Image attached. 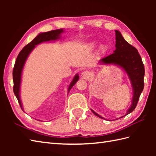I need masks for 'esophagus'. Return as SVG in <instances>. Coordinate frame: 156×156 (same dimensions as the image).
<instances>
[{
  "mask_svg": "<svg viewBox=\"0 0 156 156\" xmlns=\"http://www.w3.org/2000/svg\"><path fill=\"white\" fill-rule=\"evenodd\" d=\"M80 76H81L82 78L87 79L88 78H89V76H90V74H89V72L87 71H84L81 73Z\"/></svg>",
  "mask_w": 156,
  "mask_h": 156,
  "instance_id": "obj_1",
  "label": "esophagus"
}]
</instances>
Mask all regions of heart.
Returning a JSON list of instances; mask_svg holds the SVG:
<instances>
[{
    "label": "heart",
    "instance_id": "heart-1",
    "mask_svg": "<svg viewBox=\"0 0 156 156\" xmlns=\"http://www.w3.org/2000/svg\"><path fill=\"white\" fill-rule=\"evenodd\" d=\"M97 43L96 41L91 43L90 45H89V49H93L96 47V45H97ZM107 45H102L101 47V50L102 52H105L106 51H107Z\"/></svg>",
    "mask_w": 156,
    "mask_h": 156
}]
</instances>
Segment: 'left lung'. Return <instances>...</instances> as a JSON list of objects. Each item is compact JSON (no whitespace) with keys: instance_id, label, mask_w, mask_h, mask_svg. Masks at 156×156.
Listing matches in <instances>:
<instances>
[{"instance_id":"8db88e82","label":"left lung","mask_w":156,"mask_h":156,"mask_svg":"<svg viewBox=\"0 0 156 156\" xmlns=\"http://www.w3.org/2000/svg\"><path fill=\"white\" fill-rule=\"evenodd\" d=\"M115 36L116 49L113 51L114 53L102 58L99 62L105 65L114 64L119 66L127 73L131 81L133 90L131 105L126 114L120 117L122 118L131 113L136 107L144 87L145 68L141 56L137 49L126 41L121 33L117 30H115ZM91 111L96 116L102 119H105L92 109Z\"/></svg>"}]
</instances>
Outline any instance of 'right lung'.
Masks as SVG:
<instances>
[{
  "label": "right lung",
  "mask_w": 156,
  "mask_h": 156,
  "mask_svg": "<svg viewBox=\"0 0 156 156\" xmlns=\"http://www.w3.org/2000/svg\"><path fill=\"white\" fill-rule=\"evenodd\" d=\"M63 32H64L63 29H60L45 33H41V34H39L37 37L33 39L30 43H29L25 47L22 49V50L20 51L17 58H16L15 64L14 66V68H13L12 71V78L13 83H14V86H13V92H14V94L16 96V98H17L20 107H21L23 111V109L22 107V103L21 98H20V87H21V76L23 67H24L25 63L26 60H27L29 55L30 54V53L33 51V49L35 48V46L39 44H41V43L58 40V39L60 38V35ZM78 79L79 76L78 74H76L74 77V78H73L72 81L71 82L69 86L68 93H69V90H70L71 88L74 87V85L76 83V82L78 80Z\"/></svg>",
  "instance_id": "add662e5"
}]
</instances>
